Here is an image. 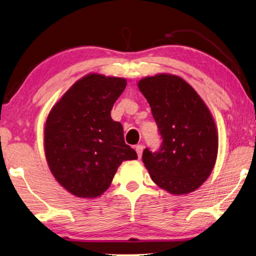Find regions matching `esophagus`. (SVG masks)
<instances>
[{"instance_id": "esophagus-1", "label": "esophagus", "mask_w": 256, "mask_h": 256, "mask_svg": "<svg viewBox=\"0 0 256 256\" xmlns=\"http://www.w3.org/2000/svg\"><path fill=\"white\" fill-rule=\"evenodd\" d=\"M142 150H144V146H142V144H137V146H136V152H137L138 158H140V157H142Z\"/></svg>"}]
</instances>
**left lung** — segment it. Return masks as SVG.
Here are the masks:
<instances>
[{"label": "left lung", "mask_w": 256, "mask_h": 256, "mask_svg": "<svg viewBox=\"0 0 256 256\" xmlns=\"http://www.w3.org/2000/svg\"><path fill=\"white\" fill-rule=\"evenodd\" d=\"M138 88L150 104L162 138L156 152L146 148L142 162L152 180L172 195L196 190L213 170L218 134L213 116L190 84L180 76H146Z\"/></svg>", "instance_id": "1"}]
</instances>
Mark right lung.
Instances as JSON below:
<instances>
[{"instance_id": "1", "label": "right lung", "mask_w": 256, "mask_h": 256, "mask_svg": "<svg viewBox=\"0 0 256 256\" xmlns=\"http://www.w3.org/2000/svg\"><path fill=\"white\" fill-rule=\"evenodd\" d=\"M127 81L89 74L53 106L44 126V152L56 182L82 198L108 190L118 167L137 154L124 142L122 124L110 112Z\"/></svg>"}]
</instances>
